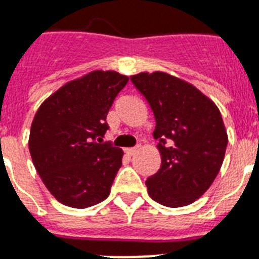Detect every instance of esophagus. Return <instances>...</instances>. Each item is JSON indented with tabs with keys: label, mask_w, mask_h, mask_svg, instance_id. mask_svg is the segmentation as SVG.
Segmentation results:
<instances>
[{
	"label": "esophagus",
	"mask_w": 259,
	"mask_h": 259,
	"mask_svg": "<svg viewBox=\"0 0 259 259\" xmlns=\"http://www.w3.org/2000/svg\"><path fill=\"white\" fill-rule=\"evenodd\" d=\"M138 150H140V146L130 147V149H126L125 151H126V154H127V155H134V154H136Z\"/></svg>",
	"instance_id": "1"
}]
</instances>
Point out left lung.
Wrapping results in <instances>:
<instances>
[{
	"instance_id": "8db88e82",
	"label": "left lung",
	"mask_w": 259,
	"mask_h": 259,
	"mask_svg": "<svg viewBox=\"0 0 259 259\" xmlns=\"http://www.w3.org/2000/svg\"><path fill=\"white\" fill-rule=\"evenodd\" d=\"M155 117L154 138L162 158L146 180L147 192L170 208L192 204L223 166L228 134L216 104L190 82L155 71L130 76Z\"/></svg>"
}]
</instances>
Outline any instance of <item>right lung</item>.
I'll use <instances>...</instances> for the list:
<instances>
[{"mask_svg":"<svg viewBox=\"0 0 259 259\" xmlns=\"http://www.w3.org/2000/svg\"><path fill=\"white\" fill-rule=\"evenodd\" d=\"M129 77L92 71L45 100L32 119L29 150L36 172L59 203L88 208L109 196L123 151L103 143L106 116Z\"/></svg>","mask_w":259,"mask_h":259,"instance_id":"add662e5","label":"right lung"}]
</instances>
